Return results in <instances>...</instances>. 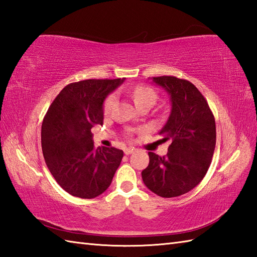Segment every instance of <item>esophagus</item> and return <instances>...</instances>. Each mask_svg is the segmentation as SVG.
<instances>
[{
    "mask_svg": "<svg viewBox=\"0 0 257 257\" xmlns=\"http://www.w3.org/2000/svg\"><path fill=\"white\" fill-rule=\"evenodd\" d=\"M134 148H125L124 150H123V152H124V155H127V156H129V155H132L133 152H134Z\"/></svg>",
    "mask_w": 257,
    "mask_h": 257,
    "instance_id": "1",
    "label": "esophagus"
}]
</instances>
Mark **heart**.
<instances>
[{
  "label": "heart",
  "mask_w": 257,
  "mask_h": 257,
  "mask_svg": "<svg viewBox=\"0 0 257 257\" xmlns=\"http://www.w3.org/2000/svg\"><path fill=\"white\" fill-rule=\"evenodd\" d=\"M132 95H133L136 105L140 102H144V101L155 102V100H156V92L154 91V89L150 88V87H147V86H138L137 88H135L133 90ZM113 103H114V96L113 95L109 96L107 98L105 105H103V111H105V113H108L111 110Z\"/></svg>",
  "instance_id": "heart-1"
}]
</instances>
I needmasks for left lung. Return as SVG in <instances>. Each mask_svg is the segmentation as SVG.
<instances>
[{
    "label": "left lung",
    "mask_w": 257,
    "mask_h": 257,
    "mask_svg": "<svg viewBox=\"0 0 257 257\" xmlns=\"http://www.w3.org/2000/svg\"><path fill=\"white\" fill-rule=\"evenodd\" d=\"M170 97L171 111L159 135L169 141L163 157L149 152L141 172L144 183L162 198H174L198 185L209 169L216 143L215 120L205 98L189 80L174 76L152 77Z\"/></svg>",
    "instance_id": "obj_1"
}]
</instances>
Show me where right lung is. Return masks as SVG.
Listing matches in <instances>:
<instances>
[{"label":"right lung","instance_id":"obj_1","mask_svg":"<svg viewBox=\"0 0 257 257\" xmlns=\"http://www.w3.org/2000/svg\"><path fill=\"white\" fill-rule=\"evenodd\" d=\"M124 78L86 79L64 87L42 123V150L52 176L74 196L92 199L110 185L123 157L94 148L91 128L103 122V101Z\"/></svg>","mask_w":257,"mask_h":257}]
</instances>
